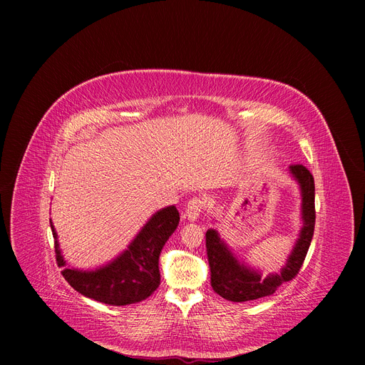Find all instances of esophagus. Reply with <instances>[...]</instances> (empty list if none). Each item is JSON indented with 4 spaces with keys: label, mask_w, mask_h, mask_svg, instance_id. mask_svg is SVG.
Instances as JSON below:
<instances>
[{
    "label": "esophagus",
    "mask_w": 365,
    "mask_h": 365,
    "mask_svg": "<svg viewBox=\"0 0 365 365\" xmlns=\"http://www.w3.org/2000/svg\"><path fill=\"white\" fill-rule=\"evenodd\" d=\"M204 207H205V202L202 198H192L189 200L186 208H185V217H187V220L194 222L200 217V215L204 212Z\"/></svg>",
    "instance_id": "obj_1"
}]
</instances>
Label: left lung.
<instances>
[{
	"label": "left lung",
	"mask_w": 365,
	"mask_h": 365,
	"mask_svg": "<svg viewBox=\"0 0 365 365\" xmlns=\"http://www.w3.org/2000/svg\"><path fill=\"white\" fill-rule=\"evenodd\" d=\"M292 176L297 180L302 190V219L303 227L292 255L279 274L262 278L259 271L241 263L220 240L216 229H208L205 234L207 257L212 272L213 290L226 300L248 302L277 292L282 282L292 281L300 271L308 255L315 227V183L311 171L302 164L290 165Z\"/></svg>",
	"instance_id": "left-lung-1"
}]
</instances>
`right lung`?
Instances as JSON below:
<instances>
[{
    "label": "right lung",
    "mask_w": 365,
    "mask_h": 365,
    "mask_svg": "<svg viewBox=\"0 0 365 365\" xmlns=\"http://www.w3.org/2000/svg\"><path fill=\"white\" fill-rule=\"evenodd\" d=\"M179 220L180 216L175 205L160 210L148 220L125 252L94 271H78L65 266L66 262L50 220L56 262L63 267L62 275L72 289L86 297L112 306L142 302L158 289L160 255L170 235L176 231Z\"/></svg>",
    "instance_id": "add662e5"
}]
</instances>
